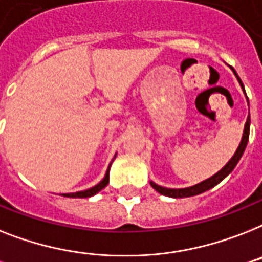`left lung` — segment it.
Instances as JSON below:
<instances>
[{
    "label": "left lung",
    "mask_w": 262,
    "mask_h": 262,
    "mask_svg": "<svg viewBox=\"0 0 262 262\" xmlns=\"http://www.w3.org/2000/svg\"><path fill=\"white\" fill-rule=\"evenodd\" d=\"M233 72H234V75L237 76L238 82H239V84H241V87H242V90H244V93H245L244 84H242L241 79H239V76L237 75L235 70H233ZM246 99H248V98H246ZM248 103H249V101H248ZM249 130H250V117H248V120H246L245 127H244V135H242V140H241V142H239V145H238L237 150H235L234 156L231 157L230 160H229V163H227V164L225 165V167H223L220 172H216L215 175L211 176V178H208V179H206L205 182H201L199 184H195V186H192V187H187V188H165V187L157 186L156 183H153V182H150V186H152L153 188L157 191V192L161 193V195H165V196H171V198L193 196V195H199V193L210 190V188H212L214 186H216L218 183L222 182V180L225 179V178H226V176L229 175L231 171H233V169H234V167L237 165V163L239 161V159H241L242 153L245 152L246 145H248Z\"/></svg>",
    "instance_id": "obj_1"
}]
</instances>
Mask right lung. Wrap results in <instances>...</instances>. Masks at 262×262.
Masks as SVG:
<instances>
[{
    "label": "right lung",
    "mask_w": 262,
    "mask_h": 262,
    "mask_svg": "<svg viewBox=\"0 0 262 262\" xmlns=\"http://www.w3.org/2000/svg\"><path fill=\"white\" fill-rule=\"evenodd\" d=\"M112 165V163H110ZM110 165L107 168V171H106V175L105 178L101 180V182L98 183L97 186L91 187L89 190H84V191H79V192H72V193H63V196H67V198H90L93 195H95L97 192L102 190V188H105L107 186V183H109V171H110Z\"/></svg>",
    "instance_id": "right-lung-1"
}]
</instances>
